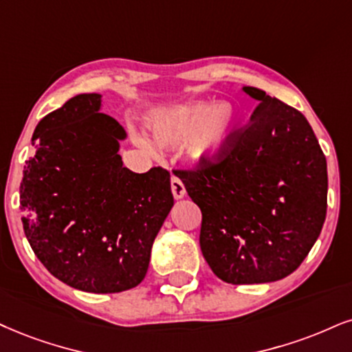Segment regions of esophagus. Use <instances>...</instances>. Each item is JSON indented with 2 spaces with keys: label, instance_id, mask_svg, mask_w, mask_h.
<instances>
[{
  "label": "esophagus",
  "instance_id": "34e87169",
  "mask_svg": "<svg viewBox=\"0 0 352 352\" xmlns=\"http://www.w3.org/2000/svg\"><path fill=\"white\" fill-rule=\"evenodd\" d=\"M171 190H173V196H175V199L184 197L186 188H184L183 181H181L177 176H171Z\"/></svg>",
  "mask_w": 352,
  "mask_h": 352
}]
</instances>
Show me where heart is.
I'll return each instance as SVG.
<instances>
[{
  "mask_svg": "<svg viewBox=\"0 0 352 352\" xmlns=\"http://www.w3.org/2000/svg\"><path fill=\"white\" fill-rule=\"evenodd\" d=\"M236 111L232 104L190 102L168 112L155 124L153 135L164 146L186 143L188 155L194 160H209L227 143L236 124Z\"/></svg>",
  "mask_w": 352,
  "mask_h": 352,
  "instance_id": "b5f03b06",
  "label": "heart"
}]
</instances>
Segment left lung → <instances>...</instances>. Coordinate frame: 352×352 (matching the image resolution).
I'll return each mask as SVG.
<instances>
[{"label": "left lung", "instance_id": "left-lung-1", "mask_svg": "<svg viewBox=\"0 0 352 352\" xmlns=\"http://www.w3.org/2000/svg\"><path fill=\"white\" fill-rule=\"evenodd\" d=\"M250 122L232 130L214 158L173 169L202 212L199 243L228 284H261L292 274L327 217V158L309 120L263 89Z\"/></svg>", "mask_w": 352, "mask_h": 352}]
</instances>
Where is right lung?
<instances>
[{
	"instance_id": "right-lung-1",
	"label": "right lung",
	"mask_w": 352,
	"mask_h": 352,
	"mask_svg": "<svg viewBox=\"0 0 352 352\" xmlns=\"http://www.w3.org/2000/svg\"><path fill=\"white\" fill-rule=\"evenodd\" d=\"M99 106V94H78L37 124L21 212L30 248L52 276L114 294L143 280L175 199L168 169L122 166L125 130Z\"/></svg>"
}]
</instances>
